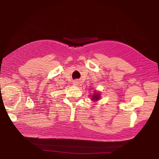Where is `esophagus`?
<instances>
[{
  "mask_svg": "<svg viewBox=\"0 0 159 159\" xmlns=\"http://www.w3.org/2000/svg\"><path fill=\"white\" fill-rule=\"evenodd\" d=\"M73 84L74 85H78L79 84H78V82L77 81H74V83H73Z\"/></svg>",
  "mask_w": 159,
  "mask_h": 159,
  "instance_id": "1",
  "label": "esophagus"
}]
</instances>
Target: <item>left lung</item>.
<instances>
[{
  "label": "left lung",
  "mask_w": 159,
  "mask_h": 159,
  "mask_svg": "<svg viewBox=\"0 0 159 159\" xmlns=\"http://www.w3.org/2000/svg\"><path fill=\"white\" fill-rule=\"evenodd\" d=\"M99 98H100V94L98 93H97L96 91H95V93L92 95L91 100L96 101L99 100Z\"/></svg>",
  "instance_id": "1"
}]
</instances>
